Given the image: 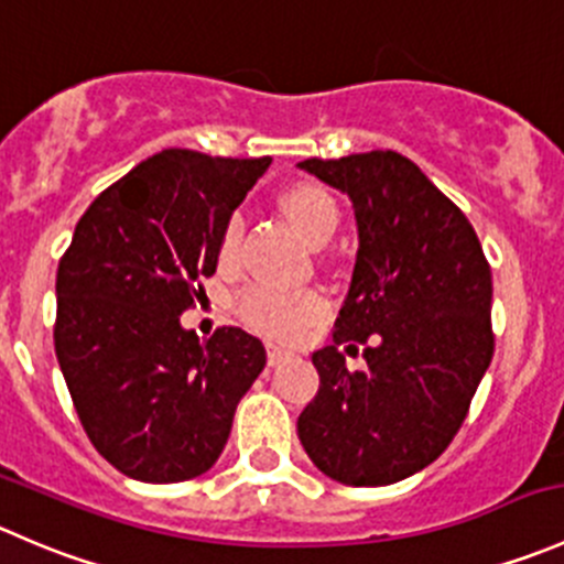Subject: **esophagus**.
Instances as JSON below:
<instances>
[{
	"instance_id": "1",
	"label": "esophagus",
	"mask_w": 564,
	"mask_h": 564,
	"mask_svg": "<svg viewBox=\"0 0 564 564\" xmlns=\"http://www.w3.org/2000/svg\"><path fill=\"white\" fill-rule=\"evenodd\" d=\"M265 350H269V365L271 367L282 365V361L293 359V356H295L293 348H288V345H280V343H269V345H265Z\"/></svg>"
}]
</instances>
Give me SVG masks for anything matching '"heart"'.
I'll return each instance as SVG.
<instances>
[{"mask_svg": "<svg viewBox=\"0 0 564 564\" xmlns=\"http://www.w3.org/2000/svg\"><path fill=\"white\" fill-rule=\"evenodd\" d=\"M282 214L288 216L290 225L310 241L312 247H323L334 236L339 225V210L332 194L323 192L312 183H295L280 197ZM243 221L241 216H230L221 227L219 236V265L230 269L238 260V247H241ZM238 315L254 332L274 339H295L326 312V299L315 290H288L280 284L260 282L252 284L247 293L238 299Z\"/></svg>", "mask_w": 564, "mask_h": 564, "instance_id": "b5f03b06", "label": "heart"}]
</instances>
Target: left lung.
Segmentation results:
<instances>
[{"label": "left lung", "instance_id": "1", "mask_svg": "<svg viewBox=\"0 0 564 564\" xmlns=\"http://www.w3.org/2000/svg\"><path fill=\"white\" fill-rule=\"evenodd\" d=\"M299 166L348 194L359 230L334 343L312 354L321 389L299 416L301 447L343 485L400 482L447 449L488 370L490 265L464 210L405 155ZM350 338L368 345L365 371L338 354Z\"/></svg>", "mask_w": 564, "mask_h": 564}]
</instances>
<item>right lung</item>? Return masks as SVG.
<instances>
[{"instance_id":"1","label":"right lung","mask_w":564,"mask_h":564,"mask_svg":"<svg viewBox=\"0 0 564 564\" xmlns=\"http://www.w3.org/2000/svg\"><path fill=\"white\" fill-rule=\"evenodd\" d=\"M271 159L161 150L106 188L57 269L54 350L93 447L139 482H183L219 460L265 367L243 328L181 326L216 274L221 227Z\"/></svg>"}]
</instances>
